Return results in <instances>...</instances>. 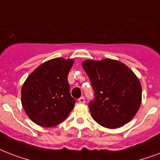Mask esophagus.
Returning <instances> with one entry per match:
<instances>
[{
    "mask_svg": "<svg viewBox=\"0 0 160 160\" xmlns=\"http://www.w3.org/2000/svg\"><path fill=\"white\" fill-rule=\"evenodd\" d=\"M78 102H80V103H85V98L83 97V96H81L80 98H79V99H78Z\"/></svg>",
    "mask_w": 160,
    "mask_h": 160,
    "instance_id": "1",
    "label": "esophagus"
}]
</instances>
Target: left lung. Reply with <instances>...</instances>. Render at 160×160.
Segmentation results:
<instances>
[{"label": "left lung", "mask_w": 160, "mask_h": 160, "mask_svg": "<svg viewBox=\"0 0 160 160\" xmlns=\"http://www.w3.org/2000/svg\"><path fill=\"white\" fill-rule=\"evenodd\" d=\"M95 91L90 112L101 126L114 129L134 118L142 102V86L138 78L120 61L104 58L82 62Z\"/></svg>", "instance_id": "1"}]
</instances>
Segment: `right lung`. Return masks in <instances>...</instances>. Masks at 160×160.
<instances>
[{
	"instance_id": "1",
	"label": "right lung",
	"mask_w": 160,
	"mask_h": 160,
	"mask_svg": "<svg viewBox=\"0 0 160 160\" xmlns=\"http://www.w3.org/2000/svg\"><path fill=\"white\" fill-rule=\"evenodd\" d=\"M75 60L55 58L34 69L23 83L21 98L34 123L51 128L64 122L75 104L69 93L68 75Z\"/></svg>"
}]
</instances>
